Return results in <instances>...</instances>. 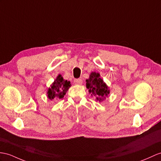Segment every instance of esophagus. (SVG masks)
Returning a JSON list of instances; mask_svg holds the SVG:
<instances>
[{"label": "esophagus", "instance_id": "esophagus-1", "mask_svg": "<svg viewBox=\"0 0 161 161\" xmlns=\"http://www.w3.org/2000/svg\"><path fill=\"white\" fill-rule=\"evenodd\" d=\"M74 83L76 85H81L82 83H83V80L80 79V78H78V79H74Z\"/></svg>", "mask_w": 161, "mask_h": 161}]
</instances>
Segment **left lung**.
I'll use <instances>...</instances> for the list:
<instances>
[{"instance_id":"left-lung-1","label":"left lung","mask_w":161,"mask_h":161,"mask_svg":"<svg viewBox=\"0 0 161 161\" xmlns=\"http://www.w3.org/2000/svg\"><path fill=\"white\" fill-rule=\"evenodd\" d=\"M100 74L92 72L89 78L86 80V85L89 89V92L92 96L96 97V100L103 101L109 93V90L103 79L100 77Z\"/></svg>"}]
</instances>
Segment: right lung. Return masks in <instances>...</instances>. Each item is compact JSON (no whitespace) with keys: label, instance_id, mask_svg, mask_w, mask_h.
<instances>
[{"label":"right lung","instance_id":"obj_1","mask_svg":"<svg viewBox=\"0 0 161 161\" xmlns=\"http://www.w3.org/2000/svg\"><path fill=\"white\" fill-rule=\"evenodd\" d=\"M71 84L67 80H64L61 75H58L53 85L48 90V97L50 100L61 99L64 97Z\"/></svg>","mask_w":161,"mask_h":161}]
</instances>
